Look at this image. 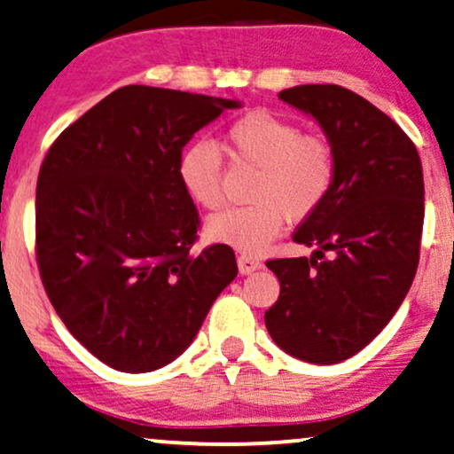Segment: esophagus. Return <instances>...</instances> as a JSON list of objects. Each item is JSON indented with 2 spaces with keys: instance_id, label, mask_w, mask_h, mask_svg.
I'll return each mask as SVG.
<instances>
[{
  "instance_id": "34e87169",
  "label": "esophagus",
  "mask_w": 454,
  "mask_h": 454,
  "mask_svg": "<svg viewBox=\"0 0 454 454\" xmlns=\"http://www.w3.org/2000/svg\"><path fill=\"white\" fill-rule=\"evenodd\" d=\"M261 267H262V262L258 261V258H252V256H246V254L238 256V269H239L241 275L254 273V270H258Z\"/></svg>"
}]
</instances>
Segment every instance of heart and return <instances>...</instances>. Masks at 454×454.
<instances>
[{
	"mask_svg": "<svg viewBox=\"0 0 454 454\" xmlns=\"http://www.w3.org/2000/svg\"><path fill=\"white\" fill-rule=\"evenodd\" d=\"M225 152L233 162L256 168L250 206L210 216L213 241L246 254H261L284 231L286 219H310L325 204L335 181L332 145L300 133L294 122L267 110L233 121L225 131ZM179 181L193 202L215 210L223 202V156L208 141H193L179 156Z\"/></svg>",
	"mask_w": 454,
	"mask_h": 454,
	"instance_id": "1",
	"label": "heart"
}]
</instances>
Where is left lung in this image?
I'll use <instances>...</instances> for the list:
<instances>
[{"mask_svg":"<svg viewBox=\"0 0 454 454\" xmlns=\"http://www.w3.org/2000/svg\"><path fill=\"white\" fill-rule=\"evenodd\" d=\"M325 131L333 190L292 239L317 248L273 258L278 302L264 313L273 342L315 364L346 361L387 325L413 284L423 231V170L409 135L340 85L279 93Z\"/></svg>","mask_w":454,"mask_h":454,"instance_id":"obj_1","label":"left lung"}]
</instances>
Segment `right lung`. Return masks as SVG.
<instances>
[{"label":"right lung","instance_id":"right-lung-1","mask_svg":"<svg viewBox=\"0 0 454 454\" xmlns=\"http://www.w3.org/2000/svg\"><path fill=\"white\" fill-rule=\"evenodd\" d=\"M239 108L200 93L127 85L58 135L41 164L35 254L68 332L125 373L160 369L193 342L238 275L233 250L200 254V216L179 181L193 133Z\"/></svg>","mask_w":454,"mask_h":454}]
</instances>
